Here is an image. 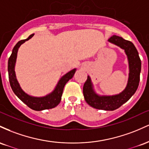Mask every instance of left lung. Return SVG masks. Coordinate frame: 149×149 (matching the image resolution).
I'll list each match as a JSON object with an SVG mask.
<instances>
[{"instance_id": "1", "label": "left lung", "mask_w": 149, "mask_h": 149, "mask_svg": "<svg viewBox=\"0 0 149 149\" xmlns=\"http://www.w3.org/2000/svg\"><path fill=\"white\" fill-rule=\"evenodd\" d=\"M108 41L124 49L127 56L130 74L127 87L118 95L99 96L94 93L91 86V79L89 77H87V79L83 86V93L85 101L90 106L99 110L114 111L126 103L136 92L140 80L141 63L137 50L131 41H127L115 35L111 36Z\"/></svg>"}]
</instances>
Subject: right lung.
<instances>
[{
  "mask_svg": "<svg viewBox=\"0 0 149 149\" xmlns=\"http://www.w3.org/2000/svg\"><path fill=\"white\" fill-rule=\"evenodd\" d=\"M34 36V34L30 35L26 39L21 40L18 41L17 44L13 48V52H12L11 56H10L9 60H8V76H9V81L10 84V86L15 93L16 96L21 100L23 103H24L28 107H29L31 109L34 111H42V110L51 109L58 106L61 101V96L63 95V88H64L65 85L70 79L72 78L75 73V70L74 69L65 74L63 77L60 79L59 82L55 88L54 91H53L51 94L48 96L41 97V98H36V97L30 96L25 93L24 91L22 90L19 86V84L17 81L15 77V65L17 53L18 48L19 46L24 43L26 41H28L29 38H31Z\"/></svg>",
  "mask_w": 149,
  "mask_h": 149,
  "instance_id": "obj_1",
  "label": "right lung"
}]
</instances>
